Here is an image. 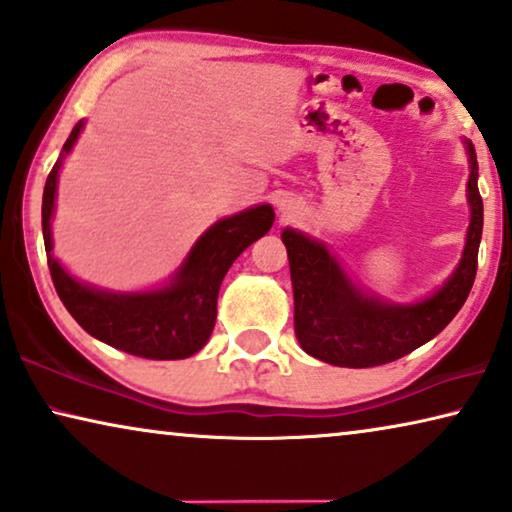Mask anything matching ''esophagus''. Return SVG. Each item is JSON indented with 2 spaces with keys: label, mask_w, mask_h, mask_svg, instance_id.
<instances>
[{
  "label": "esophagus",
  "mask_w": 512,
  "mask_h": 512,
  "mask_svg": "<svg viewBox=\"0 0 512 512\" xmlns=\"http://www.w3.org/2000/svg\"><path fill=\"white\" fill-rule=\"evenodd\" d=\"M277 209H279V214L284 216V219H291V216H296V212H298V202L293 200L289 193H284L282 198L277 200Z\"/></svg>",
  "instance_id": "1"
}]
</instances>
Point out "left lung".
I'll list each match as a JSON object with an SVG mask.
<instances>
[{
  "label": "left lung",
  "instance_id": "1",
  "mask_svg": "<svg viewBox=\"0 0 512 512\" xmlns=\"http://www.w3.org/2000/svg\"><path fill=\"white\" fill-rule=\"evenodd\" d=\"M471 165L466 198L471 223L457 268L445 284L415 303H389L363 291L324 242L284 228L293 284V326L300 347L314 359L340 368H373L391 363L443 331L471 293L482 237L478 160L464 139Z\"/></svg>",
  "mask_w": 512,
  "mask_h": 512
}]
</instances>
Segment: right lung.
<instances>
[{"label": "right lung", "instance_id": "obj_1", "mask_svg": "<svg viewBox=\"0 0 512 512\" xmlns=\"http://www.w3.org/2000/svg\"><path fill=\"white\" fill-rule=\"evenodd\" d=\"M86 121L74 125L46 179L41 230L55 291L83 331L132 356L156 361L186 359L207 345L216 321V298L223 277L249 244L275 223L268 202L216 221L188 251L170 282L146 291H107L81 282L53 256L51 221L58 198V177Z\"/></svg>", "mask_w": 512, "mask_h": 512}]
</instances>
